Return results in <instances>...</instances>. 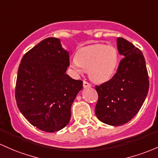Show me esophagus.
<instances>
[{
    "label": "esophagus",
    "mask_w": 158,
    "mask_h": 158,
    "mask_svg": "<svg viewBox=\"0 0 158 158\" xmlns=\"http://www.w3.org/2000/svg\"><path fill=\"white\" fill-rule=\"evenodd\" d=\"M91 84L90 83H88V82H86V81H84L83 82V87L85 88H91Z\"/></svg>",
    "instance_id": "obj_1"
}]
</instances>
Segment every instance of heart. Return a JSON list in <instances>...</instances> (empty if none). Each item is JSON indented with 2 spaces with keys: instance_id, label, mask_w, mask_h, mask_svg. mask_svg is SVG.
Masks as SVG:
<instances>
[{
  "instance_id": "1",
  "label": "heart",
  "mask_w": 158,
  "mask_h": 158,
  "mask_svg": "<svg viewBox=\"0 0 158 158\" xmlns=\"http://www.w3.org/2000/svg\"><path fill=\"white\" fill-rule=\"evenodd\" d=\"M118 64L117 48L111 45L94 44L79 48L76 52L71 67L78 74L88 70L91 80L101 83L113 76Z\"/></svg>"
}]
</instances>
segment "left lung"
<instances>
[{
  "label": "left lung",
  "instance_id": "obj_1",
  "mask_svg": "<svg viewBox=\"0 0 158 158\" xmlns=\"http://www.w3.org/2000/svg\"><path fill=\"white\" fill-rule=\"evenodd\" d=\"M118 52L124 58L117 73L108 82L95 87L98 101L95 114L112 126L126 124L143 106L149 88L148 71L143 53L124 38H117Z\"/></svg>",
  "mask_w": 158,
  "mask_h": 158
}]
</instances>
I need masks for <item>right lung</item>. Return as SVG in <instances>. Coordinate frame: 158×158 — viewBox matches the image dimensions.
Listing matches in <instances>:
<instances>
[{
	"mask_svg": "<svg viewBox=\"0 0 158 158\" xmlns=\"http://www.w3.org/2000/svg\"><path fill=\"white\" fill-rule=\"evenodd\" d=\"M69 52L58 38L43 40L21 60L15 85L17 106L33 126L53 133L67 125L82 81L66 73Z\"/></svg>",
	"mask_w": 158,
	"mask_h": 158,
	"instance_id": "obj_1",
	"label": "right lung"
}]
</instances>
